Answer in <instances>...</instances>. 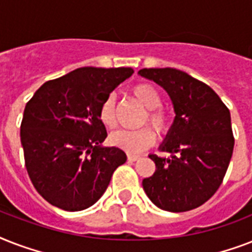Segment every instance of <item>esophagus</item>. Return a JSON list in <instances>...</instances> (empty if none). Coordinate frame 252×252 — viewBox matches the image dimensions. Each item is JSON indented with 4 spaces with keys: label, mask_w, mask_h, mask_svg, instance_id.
Returning <instances> with one entry per match:
<instances>
[{
    "label": "esophagus",
    "mask_w": 252,
    "mask_h": 252,
    "mask_svg": "<svg viewBox=\"0 0 252 252\" xmlns=\"http://www.w3.org/2000/svg\"><path fill=\"white\" fill-rule=\"evenodd\" d=\"M138 156H132V154H128V161L129 162H136L138 159Z\"/></svg>",
    "instance_id": "1"
}]
</instances>
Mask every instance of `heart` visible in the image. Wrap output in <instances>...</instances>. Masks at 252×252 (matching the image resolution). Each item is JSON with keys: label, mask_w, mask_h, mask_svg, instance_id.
<instances>
[{"label": "heart", "mask_w": 252, "mask_h": 252, "mask_svg": "<svg viewBox=\"0 0 252 252\" xmlns=\"http://www.w3.org/2000/svg\"><path fill=\"white\" fill-rule=\"evenodd\" d=\"M132 94L148 110L144 123L148 120L158 132H165L168 126V118L163 111L158 108L161 106L162 99L157 89L149 84H138L132 89ZM99 118L107 128H114L116 126L115 98L112 95L106 96L100 104ZM154 140L156 134L149 126L133 130L120 129L110 134V142L112 145L130 154L141 153L142 150L153 145Z\"/></svg>", "instance_id": "b5f03b06"}]
</instances>
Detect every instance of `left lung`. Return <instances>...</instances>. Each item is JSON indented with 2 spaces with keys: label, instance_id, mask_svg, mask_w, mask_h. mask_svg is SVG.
Segmentation results:
<instances>
[{
  "label": "left lung",
  "instance_id": "left-lung-1",
  "mask_svg": "<svg viewBox=\"0 0 252 252\" xmlns=\"http://www.w3.org/2000/svg\"><path fill=\"white\" fill-rule=\"evenodd\" d=\"M171 99L175 118L159 150L150 154L156 172L142 180L152 203L167 212L203 205L222 183L234 148L230 111L211 87L174 68L141 69Z\"/></svg>",
  "mask_w": 252,
  "mask_h": 252
}]
</instances>
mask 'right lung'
<instances>
[{
	"instance_id": "obj_1",
	"label": "right lung",
	"mask_w": 252,
	"mask_h": 252,
	"mask_svg": "<svg viewBox=\"0 0 252 252\" xmlns=\"http://www.w3.org/2000/svg\"><path fill=\"white\" fill-rule=\"evenodd\" d=\"M133 73L78 68L41 85L26 104L21 124L26 168L49 204L69 212L94 205L126 161L122 149L102 145L107 132L99 108Z\"/></svg>"
}]
</instances>
